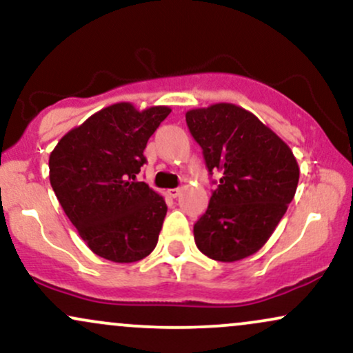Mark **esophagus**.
<instances>
[{"instance_id":"obj_1","label":"esophagus","mask_w":353,"mask_h":353,"mask_svg":"<svg viewBox=\"0 0 353 353\" xmlns=\"http://www.w3.org/2000/svg\"><path fill=\"white\" fill-rule=\"evenodd\" d=\"M168 192H169V196H171V197H177V196H179V194H181V188H176V189H169Z\"/></svg>"}]
</instances>
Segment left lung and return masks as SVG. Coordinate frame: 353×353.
<instances>
[{"instance_id":"left-lung-1","label":"left lung","mask_w":353,"mask_h":353,"mask_svg":"<svg viewBox=\"0 0 353 353\" xmlns=\"http://www.w3.org/2000/svg\"><path fill=\"white\" fill-rule=\"evenodd\" d=\"M214 181L208 210L194 224L197 249L236 262L269 241L295 196L299 165L292 151L252 112L229 103L185 112Z\"/></svg>"}]
</instances>
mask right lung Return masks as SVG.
I'll return each instance as SVG.
<instances>
[{
  "label": "right lung",
  "instance_id": "right-lung-1",
  "mask_svg": "<svg viewBox=\"0 0 353 353\" xmlns=\"http://www.w3.org/2000/svg\"><path fill=\"white\" fill-rule=\"evenodd\" d=\"M168 106L144 111L129 103L101 109L61 137L50 156L51 188L89 249L129 264L157 244L168 205L137 174L149 137Z\"/></svg>",
  "mask_w": 353,
  "mask_h": 353
}]
</instances>
